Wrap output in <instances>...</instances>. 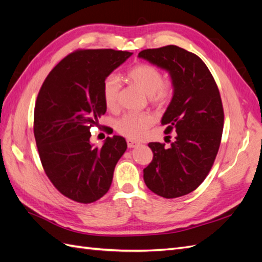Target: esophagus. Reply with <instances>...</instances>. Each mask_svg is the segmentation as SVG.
<instances>
[{"label": "esophagus", "mask_w": 262, "mask_h": 262, "mask_svg": "<svg viewBox=\"0 0 262 262\" xmlns=\"http://www.w3.org/2000/svg\"><path fill=\"white\" fill-rule=\"evenodd\" d=\"M139 145H140V143L136 142V140L127 139V146H128V148H135V147H137Z\"/></svg>", "instance_id": "34e87169"}]
</instances>
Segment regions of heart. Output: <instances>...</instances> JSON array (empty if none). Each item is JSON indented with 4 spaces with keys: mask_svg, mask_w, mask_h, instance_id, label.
Here are the masks:
<instances>
[{
    "mask_svg": "<svg viewBox=\"0 0 262 262\" xmlns=\"http://www.w3.org/2000/svg\"><path fill=\"white\" fill-rule=\"evenodd\" d=\"M132 82L137 85L150 102L157 106H163L170 100L173 87L169 79H164L163 73L158 67L151 64H138L127 73ZM120 82L116 75H108L103 83V98L108 110L117 108L119 100ZM154 123V116L149 113H126L116 122V129L124 136L138 139L144 136L146 130Z\"/></svg>",
    "mask_w": 262,
    "mask_h": 262,
    "instance_id": "obj_1",
    "label": "heart"
}]
</instances>
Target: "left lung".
Instances as JSON below:
<instances>
[{"mask_svg":"<svg viewBox=\"0 0 262 262\" xmlns=\"http://www.w3.org/2000/svg\"><path fill=\"white\" fill-rule=\"evenodd\" d=\"M138 57L170 75L173 94L162 125L166 134L176 130L169 147L148 144L154 157L144 169L145 184L160 197H182L204 182L217 156L224 129L220 93L206 64L176 45L144 50Z\"/></svg>","mask_w":262,"mask_h":262,"instance_id":"left-lung-1","label":"left lung"}]
</instances>
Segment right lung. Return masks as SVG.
Wrapping results in <instances>:
<instances>
[{"label":"right lung","mask_w":262,"mask_h":262,"mask_svg":"<svg viewBox=\"0 0 262 262\" xmlns=\"http://www.w3.org/2000/svg\"><path fill=\"white\" fill-rule=\"evenodd\" d=\"M133 53L78 50L53 69L39 90L34 136L45 173L67 198L91 204L112 185L114 169L127 149L122 136L91 143L93 126L106 113L103 83Z\"/></svg>","instance_id":"add662e5"}]
</instances>
